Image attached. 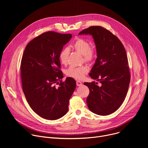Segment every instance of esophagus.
I'll return each instance as SVG.
<instances>
[{
  "label": "esophagus",
  "mask_w": 148,
  "mask_h": 148,
  "mask_svg": "<svg viewBox=\"0 0 148 148\" xmlns=\"http://www.w3.org/2000/svg\"><path fill=\"white\" fill-rule=\"evenodd\" d=\"M76 84H77V86H82V82L80 81H77Z\"/></svg>",
  "instance_id": "esophagus-1"
}]
</instances>
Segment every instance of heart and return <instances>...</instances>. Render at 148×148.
<instances>
[{"instance_id":"heart-1","label":"heart","mask_w":148,"mask_h":148,"mask_svg":"<svg viewBox=\"0 0 148 148\" xmlns=\"http://www.w3.org/2000/svg\"><path fill=\"white\" fill-rule=\"evenodd\" d=\"M71 48L75 51L83 56L84 61L87 62H91L96 56V51L94 47H90V42L84 38H78L71 45ZM70 54V50L66 47L62 49L59 54V60L62 64H66ZM88 72V67L84 66L79 67H70L66 71V74L78 79H81Z\"/></svg>"}]
</instances>
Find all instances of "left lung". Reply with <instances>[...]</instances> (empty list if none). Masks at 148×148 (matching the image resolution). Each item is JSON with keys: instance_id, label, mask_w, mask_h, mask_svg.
Instances as JSON below:
<instances>
[{"instance_id": "1", "label": "left lung", "mask_w": 148, "mask_h": 148, "mask_svg": "<svg viewBox=\"0 0 148 148\" xmlns=\"http://www.w3.org/2000/svg\"><path fill=\"white\" fill-rule=\"evenodd\" d=\"M91 34L96 46L97 58L90 76L99 81L84 82L90 90L87 98L89 110L99 115L116 111L127 94L131 75L128 57L121 41L110 31L101 26H91L79 33Z\"/></svg>"}]
</instances>
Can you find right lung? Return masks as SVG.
Segmentation results:
<instances>
[{"label": "right lung", "instance_id": "1", "mask_svg": "<svg viewBox=\"0 0 148 148\" xmlns=\"http://www.w3.org/2000/svg\"><path fill=\"white\" fill-rule=\"evenodd\" d=\"M71 37V34L43 33L29 42L23 54L20 65L23 91L33 111L46 119L56 120L67 114L76 87L73 78L62 81L59 60L60 52ZM56 84H59L58 88Z\"/></svg>", "mask_w": 148, "mask_h": 148}]
</instances>
